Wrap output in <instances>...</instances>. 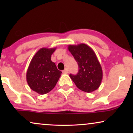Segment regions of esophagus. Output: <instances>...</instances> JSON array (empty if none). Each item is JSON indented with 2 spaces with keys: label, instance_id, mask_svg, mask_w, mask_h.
<instances>
[{
  "label": "esophagus",
  "instance_id": "esophagus-1",
  "mask_svg": "<svg viewBox=\"0 0 133 133\" xmlns=\"http://www.w3.org/2000/svg\"><path fill=\"white\" fill-rule=\"evenodd\" d=\"M63 73H64V74H68V69L67 68H65L64 70H63Z\"/></svg>",
  "mask_w": 133,
  "mask_h": 133
}]
</instances>
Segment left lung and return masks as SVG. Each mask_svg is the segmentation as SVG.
I'll list each match as a JSON object with an SVG mask.
<instances>
[{
  "mask_svg": "<svg viewBox=\"0 0 133 133\" xmlns=\"http://www.w3.org/2000/svg\"><path fill=\"white\" fill-rule=\"evenodd\" d=\"M68 50L78 63L79 71L70 77L80 90L91 92L99 88L103 77L102 69L92 49L86 44L70 45Z\"/></svg>",
  "mask_w": 133,
  "mask_h": 133,
  "instance_id": "1",
  "label": "left lung"
}]
</instances>
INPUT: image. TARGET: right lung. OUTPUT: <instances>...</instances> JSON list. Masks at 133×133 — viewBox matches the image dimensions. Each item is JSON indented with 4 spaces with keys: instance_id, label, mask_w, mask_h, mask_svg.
Segmentation results:
<instances>
[{
    "instance_id": "obj_1",
    "label": "right lung",
    "mask_w": 133,
    "mask_h": 133,
    "mask_svg": "<svg viewBox=\"0 0 133 133\" xmlns=\"http://www.w3.org/2000/svg\"><path fill=\"white\" fill-rule=\"evenodd\" d=\"M56 48H42L30 62L26 72V81L30 88L40 94H45L56 86L62 72L51 60Z\"/></svg>"
}]
</instances>
